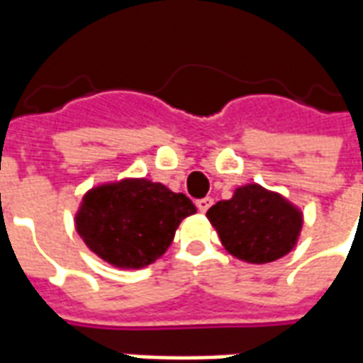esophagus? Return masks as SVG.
<instances>
[{
	"mask_svg": "<svg viewBox=\"0 0 363 363\" xmlns=\"http://www.w3.org/2000/svg\"><path fill=\"white\" fill-rule=\"evenodd\" d=\"M213 204L212 198H200V200H196V206L200 212H208L210 210V206Z\"/></svg>",
	"mask_w": 363,
	"mask_h": 363,
	"instance_id": "34e87169",
	"label": "esophagus"
}]
</instances>
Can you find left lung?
Returning a JSON list of instances; mask_svg holds the SVG:
<instances>
[{
    "label": "left lung",
    "mask_w": 363,
    "mask_h": 363,
    "mask_svg": "<svg viewBox=\"0 0 363 363\" xmlns=\"http://www.w3.org/2000/svg\"><path fill=\"white\" fill-rule=\"evenodd\" d=\"M208 220L228 252L251 264H267L288 255L303 223L301 212L286 198L259 184L241 186L231 200L213 204Z\"/></svg>",
    "instance_id": "obj_1"
}]
</instances>
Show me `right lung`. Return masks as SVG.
I'll use <instances>...</instances> for the list:
<instances>
[{
	"instance_id": "right-lung-1",
	"label": "right lung",
	"mask_w": 363,
	"mask_h": 363,
	"mask_svg": "<svg viewBox=\"0 0 363 363\" xmlns=\"http://www.w3.org/2000/svg\"><path fill=\"white\" fill-rule=\"evenodd\" d=\"M196 206L161 182L120 181L89 190L75 218L91 251L120 268H142L173 243L174 231Z\"/></svg>"
}]
</instances>
